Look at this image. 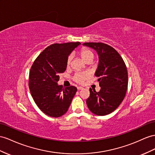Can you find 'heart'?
<instances>
[{
    "instance_id": "b5f03b06",
    "label": "heart",
    "mask_w": 155,
    "mask_h": 155,
    "mask_svg": "<svg viewBox=\"0 0 155 155\" xmlns=\"http://www.w3.org/2000/svg\"><path fill=\"white\" fill-rule=\"evenodd\" d=\"M87 80H88V77L84 73H81L77 74L76 77V81L81 83V84H84V82H86Z\"/></svg>"
}]
</instances>
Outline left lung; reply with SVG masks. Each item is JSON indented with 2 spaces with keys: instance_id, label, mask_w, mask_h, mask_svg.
Here are the masks:
<instances>
[{
  "instance_id": "1",
  "label": "left lung",
  "mask_w": 155,
  "mask_h": 155,
  "mask_svg": "<svg viewBox=\"0 0 155 155\" xmlns=\"http://www.w3.org/2000/svg\"><path fill=\"white\" fill-rule=\"evenodd\" d=\"M78 46L74 42L54 44L35 59L29 73V86L38 107L46 115L59 117L68 110L77 88L69 82L58 84L59 74L66 70L70 54Z\"/></svg>"
}]
</instances>
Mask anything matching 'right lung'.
<instances>
[{
    "label": "right lung",
    "mask_w": 155,
    "mask_h": 155,
    "mask_svg": "<svg viewBox=\"0 0 155 155\" xmlns=\"http://www.w3.org/2000/svg\"><path fill=\"white\" fill-rule=\"evenodd\" d=\"M83 45L96 50L99 56L95 76L100 87L90 90L86 104L94 114L104 116L113 112L124 100L128 82L126 67L120 54L105 44L86 42Z\"/></svg>",
    "instance_id": "add662e5"
}]
</instances>
